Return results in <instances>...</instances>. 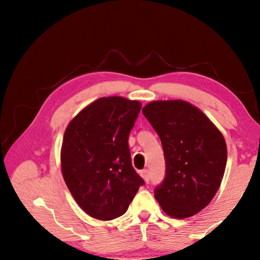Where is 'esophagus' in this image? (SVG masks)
Returning a JSON list of instances; mask_svg holds the SVG:
<instances>
[{
	"mask_svg": "<svg viewBox=\"0 0 260 260\" xmlns=\"http://www.w3.org/2000/svg\"><path fill=\"white\" fill-rule=\"evenodd\" d=\"M141 177H142L144 181H146V182L148 183V182H149V171H148V170L141 171Z\"/></svg>",
	"mask_w": 260,
	"mask_h": 260,
	"instance_id": "1",
	"label": "esophagus"
}]
</instances>
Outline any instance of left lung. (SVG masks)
<instances>
[{
	"label": "left lung",
	"instance_id": "obj_1",
	"mask_svg": "<svg viewBox=\"0 0 260 260\" xmlns=\"http://www.w3.org/2000/svg\"><path fill=\"white\" fill-rule=\"evenodd\" d=\"M142 112L159 135L166 175L155 189L161 210L175 219L199 213L222 181L227 146L217 126L183 100L153 101Z\"/></svg>",
	"mask_w": 260,
	"mask_h": 260
}]
</instances>
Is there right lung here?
Segmentation results:
<instances>
[{"mask_svg": "<svg viewBox=\"0 0 260 260\" xmlns=\"http://www.w3.org/2000/svg\"><path fill=\"white\" fill-rule=\"evenodd\" d=\"M141 105L121 96L101 98L65 129L61 174L78 205L95 219L107 221L124 214L144 183L132 166L128 148Z\"/></svg>", "mask_w": 260, "mask_h": 260, "instance_id": "1", "label": "right lung"}]
</instances>
